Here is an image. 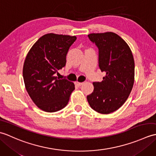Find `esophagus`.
<instances>
[{"label": "esophagus", "instance_id": "obj_1", "mask_svg": "<svg viewBox=\"0 0 156 156\" xmlns=\"http://www.w3.org/2000/svg\"><path fill=\"white\" fill-rule=\"evenodd\" d=\"M75 84H76V85H78V86H81L82 84H83V82H80L76 81V82H75Z\"/></svg>", "mask_w": 156, "mask_h": 156}]
</instances>
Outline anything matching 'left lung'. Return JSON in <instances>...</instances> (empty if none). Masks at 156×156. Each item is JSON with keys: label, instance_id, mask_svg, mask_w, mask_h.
<instances>
[{"label": "left lung", "instance_id": "1", "mask_svg": "<svg viewBox=\"0 0 156 156\" xmlns=\"http://www.w3.org/2000/svg\"><path fill=\"white\" fill-rule=\"evenodd\" d=\"M88 37L98 48V66L105 76L93 82L87 96L90 107L101 114L117 111L127 101L134 84L135 62L128 44L112 32L90 34Z\"/></svg>", "mask_w": 156, "mask_h": 156}]
</instances>
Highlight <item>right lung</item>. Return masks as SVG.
Wrapping results in <instances>:
<instances>
[{"mask_svg":"<svg viewBox=\"0 0 156 156\" xmlns=\"http://www.w3.org/2000/svg\"><path fill=\"white\" fill-rule=\"evenodd\" d=\"M76 36L48 34L29 51L23 68L25 88L33 102L42 111L54 112L68 103L75 89L73 82L55 74L64 67L69 47Z\"/></svg>","mask_w":156,"mask_h":156,"instance_id":"right-lung-1","label":"right lung"}]
</instances>
